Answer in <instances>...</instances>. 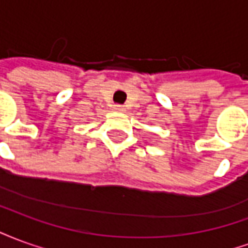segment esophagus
I'll use <instances>...</instances> for the list:
<instances>
[{
	"mask_svg": "<svg viewBox=\"0 0 248 248\" xmlns=\"http://www.w3.org/2000/svg\"><path fill=\"white\" fill-rule=\"evenodd\" d=\"M114 111H117V113H124V106H114Z\"/></svg>",
	"mask_w": 248,
	"mask_h": 248,
	"instance_id": "34e87169",
	"label": "esophagus"
}]
</instances>
